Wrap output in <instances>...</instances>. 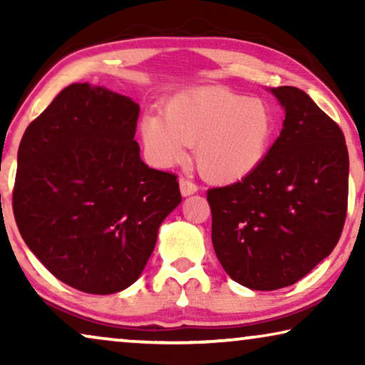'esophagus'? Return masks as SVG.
I'll return each mask as SVG.
<instances>
[{"mask_svg":"<svg viewBox=\"0 0 365 365\" xmlns=\"http://www.w3.org/2000/svg\"><path fill=\"white\" fill-rule=\"evenodd\" d=\"M179 189H181L182 196H191V194L197 192V186L192 181L186 178H179Z\"/></svg>","mask_w":365,"mask_h":365,"instance_id":"esophagus-1","label":"esophagus"}]
</instances>
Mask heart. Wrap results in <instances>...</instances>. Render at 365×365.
<instances>
[{
    "instance_id": "heart-1",
    "label": "heart",
    "mask_w": 365,
    "mask_h": 365,
    "mask_svg": "<svg viewBox=\"0 0 365 365\" xmlns=\"http://www.w3.org/2000/svg\"><path fill=\"white\" fill-rule=\"evenodd\" d=\"M274 134L266 101L224 88H197L178 94L141 121L144 148L158 166L168 168L194 146L197 171L209 182L227 184L246 178L264 161Z\"/></svg>"
}]
</instances>
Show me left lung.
Wrapping results in <instances>:
<instances>
[{"label": "left lung", "instance_id": "8db88e82", "mask_svg": "<svg viewBox=\"0 0 365 365\" xmlns=\"http://www.w3.org/2000/svg\"><path fill=\"white\" fill-rule=\"evenodd\" d=\"M282 131L254 171L212 187V246L232 281L254 291L296 284L326 259L347 212L346 138L302 89H271Z\"/></svg>", "mask_w": 365, "mask_h": 365}]
</instances>
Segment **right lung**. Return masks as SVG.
Returning a JSON list of instances; mask_svg holds the SVG:
<instances>
[{
    "label": "right lung",
    "mask_w": 365,
    "mask_h": 365,
    "mask_svg": "<svg viewBox=\"0 0 365 365\" xmlns=\"http://www.w3.org/2000/svg\"><path fill=\"white\" fill-rule=\"evenodd\" d=\"M138 116L131 98L74 83L19 143V234L54 277L78 291L114 294L136 282L159 226L181 202L178 178L139 156Z\"/></svg>",
    "instance_id": "obj_1"
}]
</instances>
